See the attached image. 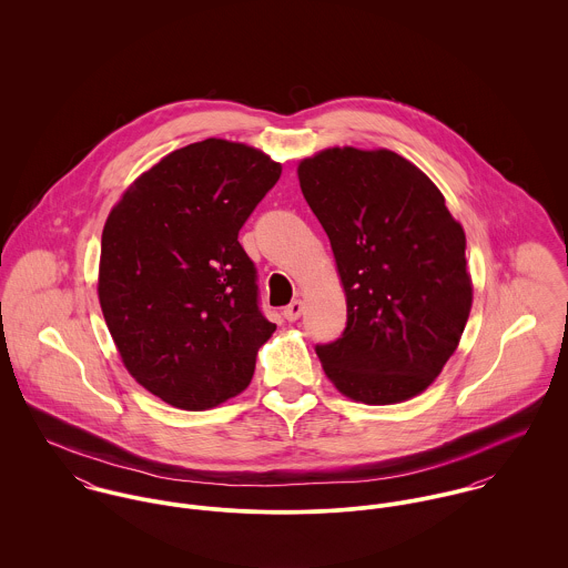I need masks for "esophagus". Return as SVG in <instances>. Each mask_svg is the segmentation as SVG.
<instances>
[{
	"label": "esophagus",
	"instance_id": "esophagus-1",
	"mask_svg": "<svg viewBox=\"0 0 568 568\" xmlns=\"http://www.w3.org/2000/svg\"><path fill=\"white\" fill-rule=\"evenodd\" d=\"M302 313H304V304H302L300 300L291 302V304L284 308V317H286V322H297V320L302 317Z\"/></svg>",
	"mask_w": 568,
	"mask_h": 568
}]
</instances>
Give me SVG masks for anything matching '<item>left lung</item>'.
I'll return each mask as SVG.
<instances>
[{
  "instance_id": "obj_1",
  "label": "left lung",
  "mask_w": 568,
  "mask_h": 568,
  "mask_svg": "<svg viewBox=\"0 0 568 568\" xmlns=\"http://www.w3.org/2000/svg\"><path fill=\"white\" fill-rule=\"evenodd\" d=\"M297 174L347 297L343 334L315 347L327 378L365 405L422 394L473 306L462 225L433 181L392 151L327 149Z\"/></svg>"
}]
</instances>
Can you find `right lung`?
Segmentation results:
<instances>
[{
	"label": "right lung",
	"mask_w": 568,
	"mask_h": 568,
	"mask_svg": "<svg viewBox=\"0 0 568 568\" xmlns=\"http://www.w3.org/2000/svg\"><path fill=\"white\" fill-rule=\"evenodd\" d=\"M282 165L227 140L179 149L111 210L98 297L131 376L163 403L203 410L253 378L273 334L239 232Z\"/></svg>",
	"instance_id": "obj_1"
}]
</instances>
